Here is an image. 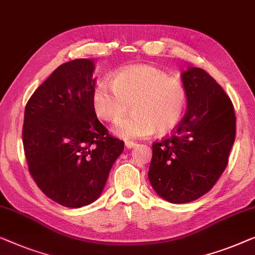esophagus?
Masks as SVG:
<instances>
[{
  "label": "esophagus",
  "mask_w": 255,
  "mask_h": 255,
  "mask_svg": "<svg viewBox=\"0 0 255 255\" xmlns=\"http://www.w3.org/2000/svg\"><path fill=\"white\" fill-rule=\"evenodd\" d=\"M125 145H126V148H128V149H131V148H135L136 145V143H134V142H130V141H127L126 143H125Z\"/></svg>",
  "instance_id": "esophagus-1"
}]
</instances>
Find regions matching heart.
<instances>
[{"mask_svg": "<svg viewBox=\"0 0 255 255\" xmlns=\"http://www.w3.org/2000/svg\"><path fill=\"white\" fill-rule=\"evenodd\" d=\"M131 109L134 113L114 127L120 137L136 139L165 135L184 117L187 92L184 84L159 68L134 66L100 81L92 93V107L100 119L118 123Z\"/></svg>", "mask_w": 255, "mask_h": 255, "instance_id": "1", "label": "heart"}]
</instances>
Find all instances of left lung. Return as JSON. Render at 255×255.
Returning a JSON list of instances; mask_svg holds the SVG:
<instances>
[{
  "label": "left lung",
  "instance_id": "obj_1",
  "mask_svg": "<svg viewBox=\"0 0 255 255\" xmlns=\"http://www.w3.org/2000/svg\"><path fill=\"white\" fill-rule=\"evenodd\" d=\"M187 111L177 131L152 144L149 180L171 203H187L214 187L228 165L236 138L231 99L201 68L181 74Z\"/></svg>",
  "mask_w": 255,
  "mask_h": 255
}]
</instances>
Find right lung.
Returning <instances> with one entry per match:
<instances>
[{
    "label": "right lung",
    "instance_id": "right-lung-1",
    "mask_svg": "<svg viewBox=\"0 0 255 255\" xmlns=\"http://www.w3.org/2000/svg\"><path fill=\"white\" fill-rule=\"evenodd\" d=\"M93 71L89 59L61 64L25 106L28 171L47 198L68 208L88 206L99 198L125 146L97 119Z\"/></svg>",
    "mask_w": 255,
    "mask_h": 255
}]
</instances>
